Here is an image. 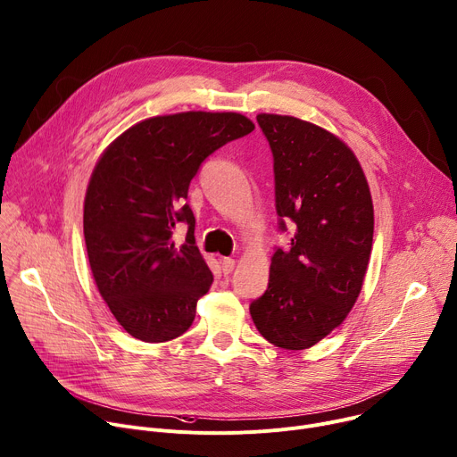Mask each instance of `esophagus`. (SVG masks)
Returning <instances> with one entry per match:
<instances>
[{
  "label": "esophagus",
  "mask_w": 457,
  "mask_h": 457,
  "mask_svg": "<svg viewBox=\"0 0 457 457\" xmlns=\"http://www.w3.org/2000/svg\"><path fill=\"white\" fill-rule=\"evenodd\" d=\"M221 263H223V273H225V275H230V273L234 271L236 262H234L232 258H223V260H221Z\"/></svg>",
  "instance_id": "1"
}]
</instances>
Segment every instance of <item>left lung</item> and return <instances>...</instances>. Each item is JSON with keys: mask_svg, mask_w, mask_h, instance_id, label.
Wrapping results in <instances>:
<instances>
[{"mask_svg": "<svg viewBox=\"0 0 457 457\" xmlns=\"http://www.w3.org/2000/svg\"><path fill=\"white\" fill-rule=\"evenodd\" d=\"M273 151L280 230L295 223L287 249H277L270 286L251 304L258 332L286 351L327 337L353 310L372 249L374 210L356 154L310 121L258 114Z\"/></svg>", "mask_w": 457, "mask_h": 457, "instance_id": "1", "label": "left lung"}]
</instances>
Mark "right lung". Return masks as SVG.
I'll return each mask as SVG.
<instances>
[{
    "label": "right lung",
    "mask_w": 457,
    "mask_h": 457,
    "mask_svg": "<svg viewBox=\"0 0 457 457\" xmlns=\"http://www.w3.org/2000/svg\"><path fill=\"white\" fill-rule=\"evenodd\" d=\"M253 129L237 112L154 116L120 134L97 160L85 197V244L101 297L132 337L164 343L192 327L213 277L184 199L203 160ZM177 222L188 225L180 248L170 239Z\"/></svg>",
    "instance_id": "add662e5"
}]
</instances>
